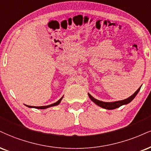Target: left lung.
I'll use <instances>...</instances> for the list:
<instances>
[{
  "instance_id": "obj_1",
  "label": "left lung",
  "mask_w": 151,
  "mask_h": 151,
  "mask_svg": "<svg viewBox=\"0 0 151 151\" xmlns=\"http://www.w3.org/2000/svg\"><path fill=\"white\" fill-rule=\"evenodd\" d=\"M141 87H139V88L137 89V91H136L134 94H132L130 97H129V98H127V99H126L124 100H122V101H115V102H103V101H99V100L96 99L95 98H93L90 93H88V96H89L90 99L91 100V101H93L95 104L99 105V106L101 107V108H103L104 109H106V110H113V109L119 108V107L122 106V105H127V104H128V103H129L131 101H132V100H133L134 98L136 97V96L137 95V93H139Z\"/></svg>"
}]
</instances>
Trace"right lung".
I'll list each match as a JSON object with an SVG mask.
<instances>
[{
  "instance_id": "1",
  "label": "right lung",
  "mask_w": 151,
  "mask_h": 151,
  "mask_svg": "<svg viewBox=\"0 0 151 151\" xmlns=\"http://www.w3.org/2000/svg\"><path fill=\"white\" fill-rule=\"evenodd\" d=\"M63 96L59 100V101H58L57 102L52 103V104H50V105H46V106H37V107H36V106H29V105H26V106L28 107V108H37V109H46V108H50V107L55 106V105H59L60 103L61 102V101H62V99H63Z\"/></svg>"
}]
</instances>
